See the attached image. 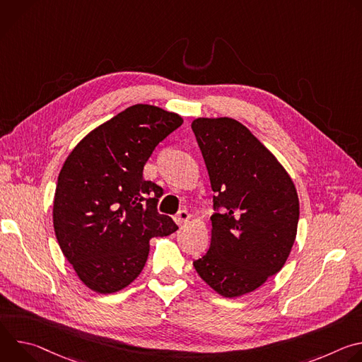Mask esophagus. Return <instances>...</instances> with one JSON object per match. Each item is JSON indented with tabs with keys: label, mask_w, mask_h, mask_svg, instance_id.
Segmentation results:
<instances>
[{
	"label": "esophagus",
	"mask_w": 362,
	"mask_h": 362,
	"mask_svg": "<svg viewBox=\"0 0 362 362\" xmlns=\"http://www.w3.org/2000/svg\"><path fill=\"white\" fill-rule=\"evenodd\" d=\"M189 219H190V214H189L186 209L179 211L177 215L175 216V221L177 222V225H183V223H186Z\"/></svg>",
	"instance_id": "obj_1"
}]
</instances>
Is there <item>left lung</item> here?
Wrapping results in <instances>:
<instances>
[{"label": "left lung", "instance_id": "left-lung-1", "mask_svg": "<svg viewBox=\"0 0 362 362\" xmlns=\"http://www.w3.org/2000/svg\"><path fill=\"white\" fill-rule=\"evenodd\" d=\"M214 196L211 247L193 262L199 276L225 298L259 288L285 265L296 236L295 185L274 154L242 123H192Z\"/></svg>", "mask_w": 362, "mask_h": 362}]
</instances>
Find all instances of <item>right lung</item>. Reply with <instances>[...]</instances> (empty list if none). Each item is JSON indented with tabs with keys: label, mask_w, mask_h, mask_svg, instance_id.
Segmentation results:
<instances>
[{
	"label": "right lung",
	"mask_w": 362,
	"mask_h": 362,
	"mask_svg": "<svg viewBox=\"0 0 362 362\" xmlns=\"http://www.w3.org/2000/svg\"><path fill=\"white\" fill-rule=\"evenodd\" d=\"M182 117L134 105L90 132L69 154L54 194L59 245L84 285L113 293L143 271L148 240L177 230L158 212L163 189L143 179V168Z\"/></svg>",
	"instance_id": "1"
}]
</instances>
